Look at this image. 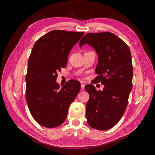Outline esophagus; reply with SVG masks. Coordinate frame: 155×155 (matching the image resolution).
Returning <instances> with one entry per match:
<instances>
[{"instance_id": "1", "label": "esophagus", "mask_w": 155, "mask_h": 155, "mask_svg": "<svg viewBox=\"0 0 155 155\" xmlns=\"http://www.w3.org/2000/svg\"><path fill=\"white\" fill-rule=\"evenodd\" d=\"M81 88L82 90H83V89L85 88V84L81 83Z\"/></svg>"}]
</instances>
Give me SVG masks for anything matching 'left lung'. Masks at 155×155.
<instances>
[{
  "instance_id": "1",
  "label": "left lung",
  "mask_w": 155,
  "mask_h": 155,
  "mask_svg": "<svg viewBox=\"0 0 155 155\" xmlns=\"http://www.w3.org/2000/svg\"><path fill=\"white\" fill-rule=\"evenodd\" d=\"M88 44L98 55L95 72L96 82L104 85L96 91L92 84L85 88L89 94L86 118L91 127L105 130L114 127L121 118L133 88V64L129 46L110 32L88 33L79 46Z\"/></svg>"
}]
</instances>
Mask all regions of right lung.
<instances>
[{
  "instance_id": "obj_1",
  "label": "right lung",
  "mask_w": 155,
  "mask_h": 155,
  "mask_svg": "<svg viewBox=\"0 0 155 155\" xmlns=\"http://www.w3.org/2000/svg\"><path fill=\"white\" fill-rule=\"evenodd\" d=\"M84 32L53 30L37 40L30 55L26 76V99L33 118L45 127L63 124L81 84L71 79L61 88L57 72L66 67L68 56Z\"/></svg>"
}]
</instances>
